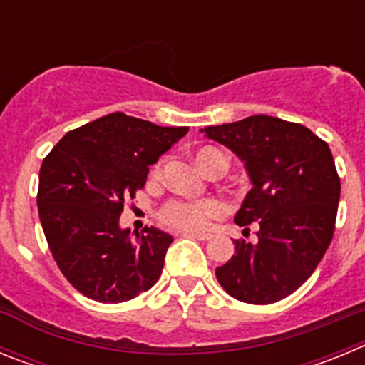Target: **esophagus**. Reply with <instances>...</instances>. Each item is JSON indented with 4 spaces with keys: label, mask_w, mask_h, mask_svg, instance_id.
<instances>
[{
    "label": "esophagus",
    "mask_w": 365,
    "mask_h": 365,
    "mask_svg": "<svg viewBox=\"0 0 365 365\" xmlns=\"http://www.w3.org/2000/svg\"><path fill=\"white\" fill-rule=\"evenodd\" d=\"M182 235H186V237H193V240H199V241H208L212 237V234H208V232H182Z\"/></svg>",
    "instance_id": "1"
}]
</instances>
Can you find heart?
I'll use <instances>...</instances> for the list:
<instances>
[{"label": "heart", "mask_w": 365, "mask_h": 365, "mask_svg": "<svg viewBox=\"0 0 365 365\" xmlns=\"http://www.w3.org/2000/svg\"><path fill=\"white\" fill-rule=\"evenodd\" d=\"M195 160L201 166L202 172L208 173L212 166L217 160H225V155L221 151L214 150V148H202L195 155ZM163 168V160L157 164L155 173L160 172ZM221 214V205L214 199H202V201H180V199H173V201L166 202L160 210V221L168 227L173 228H185V230H201L205 228L212 217Z\"/></svg>", "instance_id": "b5f03b06"}]
</instances>
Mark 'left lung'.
Listing matches in <instances>:
<instances>
[{"label": "left lung", "instance_id": "1", "mask_svg": "<svg viewBox=\"0 0 365 365\" xmlns=\"http://www.w3.org/2000/svg\"><path fill=\"white\" fill-rule=\"evenodd\" d=\"M201 133L245 164L252 188L234 221L257 227V243L235 241L234 256L215 269L217 282L240 302H279L307 282L333 240L340 201L333 153L309 128L269 115Z\"/></svg>", "mask_w": 365, "mask_h": 365}]
</instances>
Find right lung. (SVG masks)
<instances>
[{"instance_id": "add662e5", "label": "right lung", "mask_w": 365, "mask_h": 365, "mask_svg": "<svg viewBox=\"0 0 365 365\" xmlns=\"http://www.w3.org/2000/svg\"><path fill=\"white\" fill-rule=\"evenodd\" d=\"M188 133L111 113L66 137L43 159L38 214L56 265L87 298L120 303L155 285L173 237L120 227L124 202L150 166Z\"/></svg>"}]
</instances>
